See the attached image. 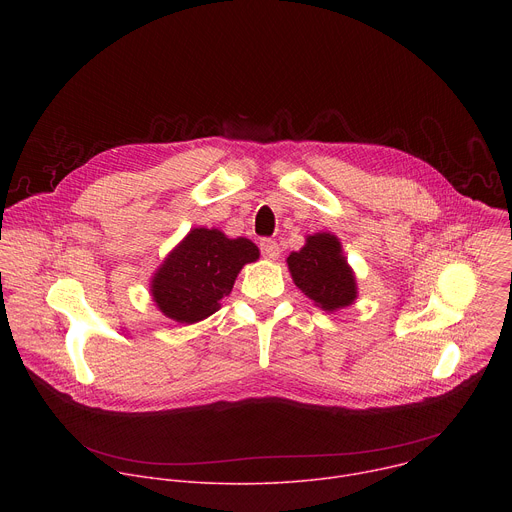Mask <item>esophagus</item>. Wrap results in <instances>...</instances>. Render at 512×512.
Instances as JSON below:
<instances>
[{"label": "esophagus", "mask_w": 512, "mask_h": 512, "mask_svg": "<svg viewBox=\"0 0 512 512\" xmlns=\"http://www.w3.org/2000/svg\"><path fill=\"white\" fill-rule=\"evenodd\" d=\"M261 247V253L265 259H277L279 257V245L275 239H261L259 243Z\"/></svg>", "instance_id": "obj_1"}]
</instances>
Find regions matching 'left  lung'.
Masks as SVG:
<instances>
[{
	"label": "left lung",
	"mask_w": 512,
	"mask_h": 512,
	"mask_svg": "<svg viewBox=\"0 0 512 512\" xmlns=\"http://www.w3.org/2000/svg\"><path fill=\"white\" fill-rule=\"evenodd\" d=\"M291 279L318 308L336 312L356 300V279L336 235L316 233L287 257Z\"/></svg>",
	"instance_id": "obj_1"
}]
</instances>
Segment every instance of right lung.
<instances>
[{"label": "right lung", "mask_w": 512, "mask_h": 512, "mask_svg": "<svg viewBox=\"0 0 512 512\" xmlns=\"http://www.w3.org/2000/svg\"><path fill=\"white\" fill-rule=\"evenodd\" d=\"M257 259V245L245 237L192 229L154 273L152 298L164 316L180 324L200 322L221 308L243 265Z\"/></svg>", "instance_id": "obj_1"}]
</instances>
